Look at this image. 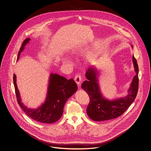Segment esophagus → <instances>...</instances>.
I'll use <instances>...</instances> for the list:
<instances>
[{
    "label": "esophagus",
    "instance_id": "esophagus-1",
    "mask_svg": "<svg viewBox=\"0 0 151 151\" xmlns=\"http://www.w3.org/2000/svg\"><path fill=\"white\" fill-rule=\"evenodd\" d=\"M75 81L76 82L77 85H80L81 81H82V77L80 75H77L75 77Z\"/></svg>",
    "mask_w": 151,
    "mask_h": 151
}]
</instances>
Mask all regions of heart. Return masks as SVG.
Returning <instances> with one entry per match:
<instances>
[{"label":"heart","mask_w":151,"mask_h":151,"mask_svg":"<svg viewBox=\"0 0 151 151\" xmlns=\"http://www.w3.org/2000/svg\"><path fill=\"white\" fill-rule=\"evenodd\" d=\"M71 52H74L75 51V49L74 48H72L71 50ZM63 61H64V63H68L69 62V59H68L67 58H64L63 59Z\"/></svg>","instance_id":"1"}]
</instances>
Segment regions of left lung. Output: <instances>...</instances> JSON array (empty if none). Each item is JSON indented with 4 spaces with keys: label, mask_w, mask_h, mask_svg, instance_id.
<instances>
[{
    "label": "left lung",
    "mask_w": 151,
    "mask_h": 151,
    "mask_svg": "<svg viewBox=\"0 0 151 151\" xmlns=\"http://www.w3.org/2000/svg\"><path fill=\"white\" fill-rule=\"evenodd\" d=\"M132 62L136 75L132 80L128 95L114 100L105 99L100 92L97 78V71L91 67L86 73L88 81L82 83L81 87L87 93L89 103L87 108L89 117L95 121H104L114 119L121 116L136 98L139 87V67L134 56Z\"/></svg>",
    "instance_id": "obj_1"
}]
</instances>
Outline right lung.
I'll list each match as a JSON object with an SVG mask.
<instances>
[{
  "mask_svg": "<svg viewBox=\"0 0 151 151\" xmlns=\"http://www.w3.org/2000/svg\"><path fill=\"white\" fill-rule=\"evenodd\" d=\"M29 40V38H27L23 41L19 52L17 60H19L21 52L24 49V46ZM13 78L15 93L19 106L27 116L40 123H52L58 121L62 116L64 106L67 100L77 91V85L73 78L67 80L58 74H51L45 102L37 109H27L21 102L15 74Z\"/></svg>",
  "mask_w": 151,
  "mask_h": 151,
  "instance_id": "obj_1",
  "label": "right lung"
}]
</instances>
